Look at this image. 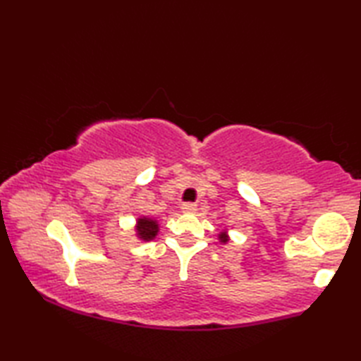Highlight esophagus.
<instances>
[{
	"mask_svg": "<svg viewBox=\"0 0 361 361\" xmlns=\"http://www.w3.org/2000/svg\"><path fill=\"white\" fill-rule=\"evenodd\" d=\"M181 211L185 212V214H195L197 206L192 204V203H185V204L181 206Z\"/></svg>",
	"mask_w": 361,
	"mask_h": 361,
	"instance_id": "34e87169",
	"label": "esophagus"
}]
</instances>
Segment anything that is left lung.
I'll list each match as a JSON object with an SVG mask.
<instances>
[{
    "instance_id": "obj_1",
    "label": "left lung",
    "mask_w": 361,
    "mask_h": 361,
    "mask_svg": "<svg viewBox=\"0 0 361 361\" xmlns=\"http://www.w3.org/2000/svg\"><path fill=\"white\" fill-rule=\"evenodd\" d=\"M219 240H220L221 243H226V242L229 240V237H228L226 231H221V233L219 234Z\"/></svg>"
}]
</instances>
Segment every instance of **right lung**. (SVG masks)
<instances>
[{
  "label": "right lung",
  "instance_id": "add662e5",
  "mask_svg": "<svg viewBox=\"0 0 361 361\" xmlns=\"http://www.w3.org/2000/svg\"><path fill=\"white\" fill-rule=\"evenodd\" d=\"M136 235L140 237L142 242H150L157 237L159 226L158 221L150 217H140L136 220Z\"/></svg>",
  "mask_w": 361,
  "mask_h": 361
}]
</instances>
